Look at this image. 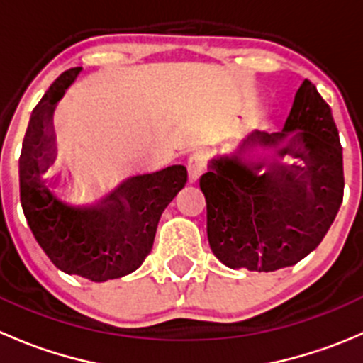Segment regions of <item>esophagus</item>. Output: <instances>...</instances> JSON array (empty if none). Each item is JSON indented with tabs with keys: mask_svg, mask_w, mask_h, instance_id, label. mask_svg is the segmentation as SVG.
Listing matches in <instances>:
<instances>
[{
	"mask_svg": "<svg viewBox=\"0 0 363 363\" xmlns=\"http://www.w3.org/2000/svg\"><path fill=\"white\" fill-rule=\"evenodd\" d=\"M205 160H207V156H205L203 151H196L195 155L191 156L188 161V174H189V181L195 182L199 181L200 175L205 172Z\"/></svg>",
	"mask_w": 363,
	"mask_h": 363,
	"instance_id": "1",
	"label": "esophagus"
}]
</instances>
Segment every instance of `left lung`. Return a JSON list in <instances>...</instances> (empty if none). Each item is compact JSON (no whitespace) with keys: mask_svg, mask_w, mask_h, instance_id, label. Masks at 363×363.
<instances>
[{"mask_svg":"<svg viewBox=\"0 0 363 363\" xmlns=\"http://www.w3.org/2000/svg\"><path fill=\"white\" fill-rule=\"evenodd\" d=\"M256 145L274 147L278 157L288 154L297 163L246 160ZM200 189L208 244L230 269L274 272L316 250L344 195L339 131L316 86L303 80L283 131H255L235 155L211 160Z\"/></svg>","mask_w":363,"mask_h":363,"instance_id":"obj_1","label":"left lung"}]
</instances>
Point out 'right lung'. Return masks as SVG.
<instances>
[{"instance_id": "right-lung-1", "label": "right lung", "mask_w": 363, "mask_h": 363, "mask_svg": "<svg viewBox=\"0 0 363 363\" xmlns=\"http://www.w3.org/2000/svg\"><path fill=\"white\" fill-rule=\"evenodd\" d=\"M80 69L61 73L31 113L19 160L21 203L36 242L57 269L104 283L128 276L144 263L161 214L186 186L188 170L172 164L135 175L87 207L61 202L42 175L56 160L54 108Z\"/></svg>"}]
</instances>
